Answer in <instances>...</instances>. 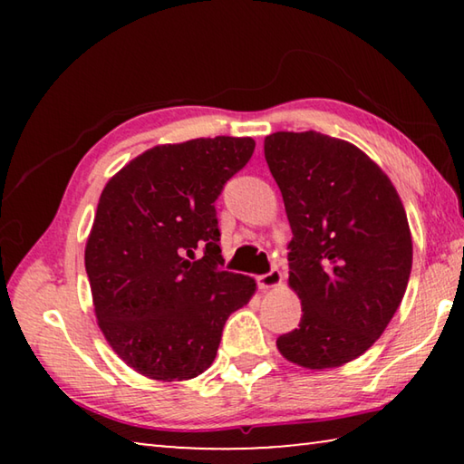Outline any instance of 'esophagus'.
I'll list each match as a JSON object with an SVG mask.
<instances>
[{
  "mask_svg": "<svg viewBox=\"0 0 464 464\" xmlns=\"http://www.w3.org/2000/svg\"><path fill=\"white\" fill-rule=\"evenodd\" d=\"M280 282H282V274L278 270H270L268 274H260V276H257V286H260L262 290L278 286Z\"/></svg>",
  "mask_w": 464,
  "mask_h": 464,
  "instance_id": "34e87169",
  "label": "esophagus"
}]
</instances>
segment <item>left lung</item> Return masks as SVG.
I'll list each match as a JSON object with an SVG mask.
<instances>
[{
  "label": "left lung",
  "mask_w": 464,
  "mask_h": 464,
  "mask_svg": "<svg viewBox=\"0 0 464 464\" xmlns=\"http://www.w3.org/2000/svg\"><path fill=\"white\" fill-rule=\"evenodd\" d=\"M264 155L293 229L288 285L303 317L276 345L311 371L362 356L401 304L411 274V231L387 174L348 140L274 132Z\"/></svg>",
  "instance_id": "obj_1"
}]
</instances>
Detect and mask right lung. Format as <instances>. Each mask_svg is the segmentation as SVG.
Returning <instances> with one entry per match:
<instances>
[{"label":"right lung","instance_id":"add662e5","mask_svg":"<svg viewBox=\"0 0 464 464\" xmlns=\"http://www.w3.org/2000/svg\"><path fill=\"white\" fill-rule=\"evenodd\" d=\"M254 149L249 137L157 145L102 190L85 272L102 334L139 374L168 382L202 374L225 321L256 293L254 278L221 270L215 210Z\"/></svg>","mask_w":464,"mask_h":464}]
</instances>
